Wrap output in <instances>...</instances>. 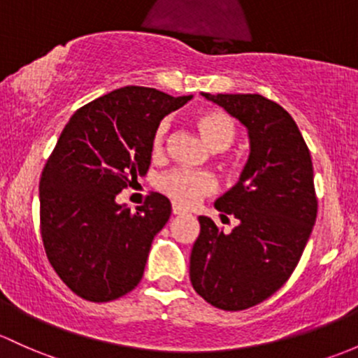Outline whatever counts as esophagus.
Returning <instances> with one entry per match:
<instances>
[{
  "label": "esophagus",
  "instance_id": "esophagus-1",
  "mask_svg": "<svg viewBox=\"0 0 358 358\" xmlns=\"http://www.w3.org/2000/svg\"><path fill=\"white\" fill-rule=\"evenodd\" d=\"M171 210H173V214H175V216H183V214H189V210L180 208V206H176V204H173Z\"/></svg>",
  "mask_w": 358,
  "mask_h": 358
}]
</instances>
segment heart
<instances>
[{
    "instance_id": "1",
    "label": "heart",
    "mask_w": 358,
    "mask_h": 358,
    "mask_svg": "<svg viewBox=\"0 0 358 358\" xmlns=\"http://www.w3.org/2000/svg\"><path fill=\"white\" fill-rule=\"evenodd\" d=\"M197 129L202 137L214 150H224L233 144L236 137V123L228 113L220 110H209L199 113ZM169 131V122L163 120L156 127L152 135V152L161 154L164 149ZM157 189L166 194L171 201L180 206H194L204 195L216 190V178L206 171H190V169H169L157 178Z\"/></svg>"
}]
</instances>
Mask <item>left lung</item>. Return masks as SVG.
<instances>
[{"label":"left lung","instance_id":"left-lung-1","mask_svg":"<svg viewBox=\"0 0 358 358\" xmlns=\"http://www.w3.org/2000/svg\"><path fill=\"white\" fill-rule=\"evenodd\" d=\"M247 127L250 156L238 183L214 208L235 216L223 233L199 216L190 254L195 292L223 310H243L278 292L299 264L317 216L308 148L287 110L261 94H204Z\"/></svg>","mask_w":358,"mask_h":358}]
</instances>
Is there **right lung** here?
Instances as JSON below:
<instances>
[{"label":"right lung","instance_id":"add662e5","mask_svg":"<svg viewBox=\"0 0 358 358\" xmlns=\"http://www.w3.org/2000/svg\"><path fill=\"white\" fill-rule=\"evenodd\" d=\"M190 99L129 85L75 111L59 135L39 183L41 236L52 269L82 299L110 302L141 283L171 204L150 192L130 213L116 195L148 173L156 127Z\"/></svg>","mask_w":358,"mask_h":358}]
</instances>
